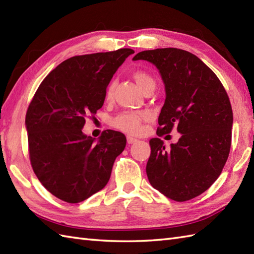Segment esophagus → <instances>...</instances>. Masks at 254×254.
<instances>
[{
  "label": "esophagus",
  "mask_w": 254,
  "mask_h": 254,
  "mask_svg": "<svg viewBox=\"0 0 254 254\" xmlns=\"http://www.w3.org/2000/svg\"><path fill=\"white\" fill-rule=\"evenodd\" d=\"M137 141L136 138H134V137H132V136H127V142L128 143V144H133V143H135Z\"/></svg>",
  "instance_id": "esophagus-1"
}]
</instances>
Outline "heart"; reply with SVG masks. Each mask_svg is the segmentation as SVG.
I'll list each match as a JSON object with an SVG mask.
<instances>
[{"mask_svg": "<svg viewBox=\"0 0 254 254\" xmlns=\"http://www.w3.org/2000/svg\"><path fill=\"white\" fill-rule=\"evenodd\" d=\"M133 77L136 80L139 87L145 91L155 88V78L144 69H136L133 73ZM113 90V83H109L105 91V99L110 100ZM150 118V113L147 111H124L119 113L116 117H112L109 124L116 130L127 134H138L142 130V123L147 121Z\"/></svg>", "mask_w": 254, "mask_h": 254, "instance_id": "heart-1", "label": "heart"}]
</instances>
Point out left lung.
Returning <instances> with one entry per match:
<instances>
[{
    "label": "left lung",
    "mask_w": 254,
    "mask_h": 254,
    "mask_svg": "<svg viewBox=\"0 0 254 254\" xmlns=\"http://www.w3.org/2000/svg\"><path fill=\"white\" fill-rule=\"evenodd\" d=\"M133 60L152 62L164 79L158 136L174 127L181 133L170 149L163 139H150L148 180L167 197L189 201L216 181L228 159L234 120L229 97L216 74L191 52L164 48L139 52Z\"/></svg>",
    "instance_id": "obj_1"
}]
</instances>
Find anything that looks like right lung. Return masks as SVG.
<instances>
[{
    "label": "right lung",
    "mask_w": 254,
    "mask_h": 254,
    "mask_svg": "<svg viewBox=\"0 0 254 254\" xmlns=\"http://www.w3.org/2000/svg\"><path fill=\"white\" fill-rule=\"evenodd\" d=\"M132 53L126 48L69 58L32 97L26 113L30 164L41 185L64 202L79 203L104 189L126 147L120 132L104 131L95 143L82 128L104 105L108 84Z\"/></svg>",
    "instance_id": "add662e5"
}]
</instances>
